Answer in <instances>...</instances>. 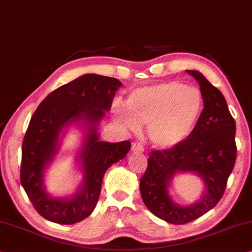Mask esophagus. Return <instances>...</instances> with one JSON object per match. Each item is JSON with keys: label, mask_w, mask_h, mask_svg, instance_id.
Listing matches in <instances>:
<instances>
[{"label": "esophagus", "mask_w": 252, "mask_h": 252, "mask_svg": "<svg viewBox=\"0 0 252 252\" xmlns=\"http://www.w3.org/2000/svg\"><path fill=\"white\" fill-rule=\"evenodd\" d=\"M132 151L133 152H143L144 149L140 143H133L132 144Z\"/></svg>", "instance_id": "34e87169"}]
</instances>
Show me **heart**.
Instances as JSON below:
<instances>
[{
  "instance_id": "b5f03b06",
  "label": "heart",
  "mask_w": 252,
  "mask_h": 252,
  "mask_svg": "<svg viewBox=\"0 0 252 252\" xmlns=\"http://www.w3.org/2000/svg\"><path fill=\"white\" fill-rule=\"evenodd\" d=\"M202 105L196 87L170 81L134 90L127 105L115 102L112 114L116 122L130 132L137 133L142 125H148L151 143L160 150H170L194 132Z\"/></svg>"
}]
</instances>
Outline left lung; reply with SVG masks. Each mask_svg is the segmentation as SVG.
Masks as SVG:
<instances>
[{"label": "left lung", "mask_w": 252, "mask_h": 252, "mask_svg": "<svg viewBox=\"0 0 252 252\" xmlns=\"http://www.w3.org/2000/svg\"><path fill=\"white\" fill-rule=\"evenodd\" d=\"M199 83L203 110L194 132L180 147L152 151L140 182L144 205L167 223L182 225L201 217L224 194L236 158L235 122L220 91L198 70H187ZM192 172L202 178L203 194L198 202L182 206L169 193L173 177Z\"/></svg>", "instance_id": "1"}]
</instances>
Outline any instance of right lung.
Listing matches in <instances>:
<instances>
[{
    "instance_id": "add662e5",
    "label": "right lung",
    "mask_w": 252,
    "mask_h": 252,
    "mask_svg": "<svg viewBox=\"0 0 252 252\" xmlns=\"http://www.w3.org/2000/svg\"><path fill=\"white\" fill-rule=\"evenodd\" d=\"M120 86L123 84L117 78L85 74L50 93L32 116L21 150L20 182L45 220L71 225L89 217L99 200L105 171L128 153L129 141H100L97 132ZM71 126H78L83 134L76 153L83 177L72 195L53 197L46 191L45 173Z\"/></svg>"
}]
</instances>
